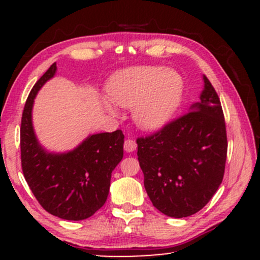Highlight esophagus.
<instances>
[{
  "mask_svg": "<svg viewBox=\"0 0 260 260\" xmlns=\"http://www.w3.org/2000/svg\"><path fill=\"white\" fill-rule=\"evenodd\" d=\"M123 148H124V150L127 151V153H132V151L136 150V148H137V143L134 142L133 139H127L126 142H124Z\"/></svg>",
  "mask_w": 260,
  "mask_h": 260,
  "instance_id": "34e87169",
  "label": "esophagus"
}]
</instances>
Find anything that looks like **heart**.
I'll use <instances>...</instances> for the list:
<instances>
[{"label":"heart","mask_w":260,"mask_h":260,"mask_svg":"<svg viewBox=\"0 0 260 260\" xmlns=\"http://www.w3.org/2000/svg\"><path fill=\"white\" fill-rule=\"evenodd\" d=\"M184 83L174 70L154 66L129 67L118 71L107 84L105 109L117 115L115 105L132 109L133 121L144 131H157L174 117L183 98ZM113 102L111 103V101Z\"/></svg>","instance_id":"1"}]
</instances>
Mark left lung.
<instances>
[{"instance_id":"8db88e82","label":"left lung","mask_w":260,"mask_h":260,"mask_svg":"<svg viewBox=\"0 0 260 260\" xmlns=\"http://www.w3.org/2000/svg\"><path fill=\"white\" fill-rule=\"evenodd\" d=\"M203 80L199 101L186 115L137 140L149 198L157 210L177 219L204 208L225 171L228 138L221 104L204 74Z\"/></svg>"}]
</instances>
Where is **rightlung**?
Here are the masks:
<instances>
[{
    "mask_svg": "<svg viewBox=\"0 0 260 260\" xmlns=\"http://www.w3.org/2000/svg\"><path fill=\"white\" fill-rule=\"evenodd\" d=\"M51 67L35 83L26 99L20 126V154L25 181L47 213L71 221L85 220L105 204L111 174L123 157L124 136L89 134L72 150L49 151L39 143L32 126V106L39 90L56 76Z\"/></svg>",
    "mask_w": 260,
    "mask_h": 260,
    "instance_id": "obj_1",
    "label": "right lung"
}]
</instances>
